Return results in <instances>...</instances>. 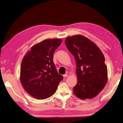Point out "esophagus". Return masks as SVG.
Wrapping results in <instances>:
<instances>
[{"mask_svg":"<svg viewBox=\"0 0 123 123\" xmlns=\"http://www.w3.org/2000/svg\"><path fill=\"white\" fill-rule=\"evenodd\" d=\"M63 77H68V74H64L63 75Z\"/></svg>","mask_w":123,"mask_h":123,"instance_id":"34e87169","label":"esophagus"}]
</instances>
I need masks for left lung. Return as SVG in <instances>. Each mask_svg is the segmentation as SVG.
Here are the masks:
<instances>
[{
	"instance_id": "left-lung-1",
	"label": "left lung",
	"mask_w": 123,
	"mask_h": 123,
	"mask_svg": "<svg viewBox=\"0 0 123 123\" xmlns=\"http://www.w3.org/2000/svg\"><path fill=\"white\" fill-rule=\"evenodd\" d=\"M65 44L76 62L77 83L74 87V95L82 100L96 97L108 79L107 67L101 50L80 35L67 38Z\"/></svg>"
}]
</instances>
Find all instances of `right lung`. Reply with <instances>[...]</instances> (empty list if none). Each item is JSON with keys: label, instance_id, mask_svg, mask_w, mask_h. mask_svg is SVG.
<instances>
[{"label": "right lung", "instance_id": "obj_1", "mask_svg": "<svg viewBox=\"0 0 123 123\" xmlns=\"http://www.w3.org/2000/svg\"><path fill=\"white\" fill-rule=\"evenodd\" d=\"M62 42L60 39L43 41L33 46L22 61L21 84L27 93L38 99L52 96L63 79L53 60L54 53Z\"/></svg>", "mask_w": 123, "mask_h": 123}]
</instances>
